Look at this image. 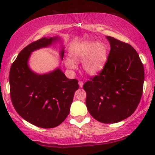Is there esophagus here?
Listing matches in <instances>:
<instances>
[{
  "label": "esophagus",
  "instance_id": "obj_1",
  "mask_svg": "<svg viewBox=\"0 0 155 155\" xmlns=\"http://www.w3.org/2000/svg\"><path fill=\"white\" fill-rule=\"evenodd\" d=\"M78 84H79L80 87H82V86H83V84L84 83L82 81H79V82H78Z\"/></svg>",
  "mask_w": 155,
  "mask_h": 155
}]
</instances>
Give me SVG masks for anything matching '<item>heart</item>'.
Returning <instances> with one entry per match:
<instances>
[{"instance_id":"heart-1","label":"heart","mask_w":155,"mask_h":155,"mask_svg":"<svg viewBox=\"0 0 155 155\" xmlns=\"http://www.w3.org/2000/svg\"><path fill=\"white\" fill-rule=\"evenodd\" d=\"M70 54L72 60L66 59L65 65L67 68L75 69V62L83 61L82 68L84 71L90 75H95L104 68L107 63L108 49L107 45L103 42L84 41L74 46Z\"/></svg>"}]
</instances>
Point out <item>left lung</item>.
Segmentation results:
<instances>
[{
	"label": "left lung",
	"instance_id": "1",
	"mask_svg": "<svg viewBox=\"0 0 155 155\" xmlns=\"http://www.w3.org/2000/svg\"><path fill=\"white\" fill-rule=\"evenodd\" d=\"M111 46L107 63L98 75L83 85L89 113L104 124H115L134 113L140 101L144 67L132 46L107 36Z\"/></svg>",
	"mask_w": 155,
	"mask_h": 155
}]
</instances>
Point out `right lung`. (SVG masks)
Returning a JSON list of instances; mask_svg holds the SVG:
<instances>
[{
    "label": "right lung",
    "mask_w": 155,
    "mask_h": 155,
    "mask_svg": "<svg viewBox=\"0 0 155 155\" xmlns=\"http://www.w3.org/2000/svg\"><path fill=\"white\" fill-rule=\"evenodd\" d=\"M59 40L58 37H44L29 44L20 52L10 71V97L15 109L27 122L42 128H55L64 121L79 87L78 80L67 78L60 68L45 74L29 68L31 52ZM63 55L62 46L61 59Z\"/></svg>",
    "instance_id": "1"
}]
</instances>
